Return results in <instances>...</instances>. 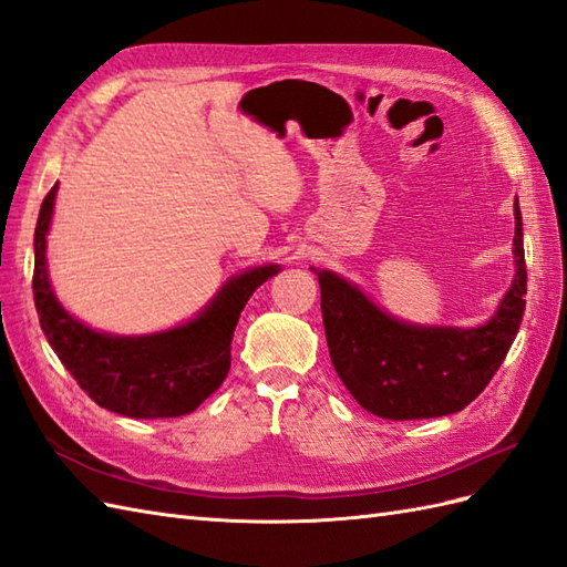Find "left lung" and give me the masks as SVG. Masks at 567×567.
Listing matches in <instances>:
<instances>
[{
    "label": "left lung",
    "mask_w": 567,
    "mask_h": 567,
    "mask_svg": "<svg viewBox=\"0 0 567 567\" xmlns=\"http://www.w3.org/2000/svg\"><path fill=\"white\" fill-rule=\"evenodd\" d=\"M515 280L482 328L400 323L338 278L318 272L332 367L367 412L408 422L455 414L482 393L517 336L527 295L522 213L515 198Z\"/></svg>",
    "instance_id": "obj_1"
}]
</instances>
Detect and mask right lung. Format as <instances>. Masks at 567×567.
Listing matches in <instances>:
<instances>
[{
	"instance_id": "1",
	"label": "right lung",
	"mask_w": 567,
	"mask_h": 567,
	"mask_svg": "<svg viewBox=\"0 0 567 567\" xmlns=\"http://www.w3.org/2000/svg\"><path fill=\"white\" fill-rule=\"evenodd\" d=\"M56 184L42 198L35 225L33 299L40 328L64 369L100 408L132 419H169L194 412L223 385L229 344L244 303L280 268H254L229 280L192 323L145 338H112L74 321L48 280L45 235Z\"/></svg>"
}]
</instances>
